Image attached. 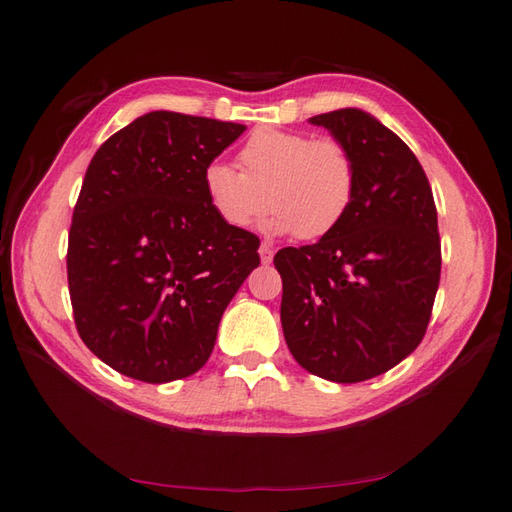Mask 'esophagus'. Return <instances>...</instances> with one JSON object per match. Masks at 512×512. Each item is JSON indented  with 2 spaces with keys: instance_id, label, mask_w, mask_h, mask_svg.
I'll return each mask as SVG.
<instances>
[{
  "instance_id": "34e87169",
  "label": "esophagus",
  "mask_w": 512,
  "mask_h": 512,
  "mask_svg": "<svg viewBox=\"0 0 512 512\" xmlns=\"http://www.w3.org/2000/svg\"><path fill=\"white\" fill-rule=\"evenodd\" d=\"M258 254H260V260H263V265H269L271 260H274V249H271L267 243H265V245H260Z\"/></svg>"
}]
</instances>
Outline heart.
Returning <instances> with one entry per match:
<instances>
[{
  "label": "heart",
  "instance_id": "1",
  "mask_svg": "<svg viewBox=\"0 0 512 512\" xmlns=\"http://www.w3.org/2000/svg\"><path fill=\"white\" fill-rule=\"evenodd\" d=\"M238 166L212 162L203 170L210 208L234 230H249L269 201L271 234L317 241L344 223L357 195V162L337 138L256 129L238 151Z\"/></svg>",
  "mask_w": 512,
  "mask_h": 512
}]
</instances>
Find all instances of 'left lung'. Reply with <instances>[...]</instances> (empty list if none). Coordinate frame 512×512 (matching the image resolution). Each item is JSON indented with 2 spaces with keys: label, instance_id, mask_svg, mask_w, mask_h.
Masks as SVG:
<instances>
[{
  "label": "left lung",
  "instance_id": "8db88e82",
  "mask_svg": "<svg viewBox=\"0 0 512 512\" xmlns=\"http://www.w3.org/2000/svg\"><path fill=\"white\" fill-rule=\"evenodd\" d=\"M357 162L344 223L274 256L280 322L295 361L315 377L359 383L423 342L440 282V234L423 166L399 135L361 109L311 118Z\"/></svg>",
  "mask_w": 512,
  "mask_h": 512
}]
</instances>
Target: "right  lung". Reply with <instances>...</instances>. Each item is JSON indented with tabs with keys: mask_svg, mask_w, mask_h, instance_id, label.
I'll list each match as a JSON object with an SVG mask.
<instances>
[{
	"mask_svg": "<svg viewBox=\"0 0 512 512\" xmlns=\"http://www.w3.org/2000/svg\"><path fill=\"white\" fill-rule=\"evenodd\" d=\"M245 124L151 111L100 146L74 206L67 285L85 346L124 377L195 374L225 306L260 265L258 236L225 225L203 170Z\"/></svg>",
	"mask_w": 512,
	"mask_h": 512,
	"instance_id": "obj_1",
	"label": "right lung"
}]
</instances>
